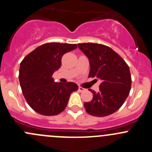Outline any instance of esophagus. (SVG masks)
Listing matches in <instances>:
<instances>
[{
    "label": "esophagus",
    "instance_id": "esophagus-1",
    "mask_svg": "<svg viewBox=\"0 0 152 152\" xmlns=\"http://www.w3.org/2000/svg\"><path fill=\"white\" fill-rule=\"evenodd\" d=\"M79 90L80 92H83V91H85V89L83 88V87H80V86H79Z\"/></svg>",
    "mask_w": 152,
    "mask_h": 152
}]
</instances>
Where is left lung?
I'll return each instance as SVG.
<instances>
[{"instance_id":"1","label":"left lung","mask_w":152,"mask_h":152,"mask_svg":"<svg viewBox=\"0 0 152 152\" xmlns=\"http://www.w3.org/2000/svg\"><path fill=\"white\" fill-rule=\"evenodd\" d=\"M78 45L90 62L89 77L102 80L98 93L90 90L93 97L84 104L86 111L97 117L110 115L121 108L129 94L132 85L129 67L107 45L90 42Z\"/></svg>"}]
</instances>
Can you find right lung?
<instances>
[{"instance_id":"add662e5","label":"right lung","mask_w":152,"mask_h":152,"mask_svg":"<svg viewBox=\"0 0 152 152\" xmlns=\"http://www.w3.org/2000/svg\"><path fill=\"white\" fill-rule=\"evenodd\" d=\"M76 44L48 42L28 53L20 65L19 80L28 105L43 115H56L64 111L70 94L78 90L73 82H54L52 75L62 65L65 53Z\"/></svg>"}]
</instances>
